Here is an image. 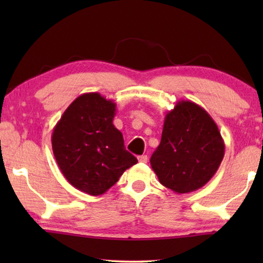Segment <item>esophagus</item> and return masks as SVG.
<instances>
[{
	"instance_id": "34e87169",
	"label": "esophagus",
	"mask_w": 263,
	"mask_h": 263,
	"mask_svg": "<svg viewBox=\"0 0 263 263\" xmlns=\"http://www.w3.org/2000/svg\"><path fill=\"white\" fill-rule=\"evenodd\" d=\"M138 160H139V161L142 162V163H146L148 161V157H147V155H140V157L138 158Z\"/></svg>"
}]
</instances>
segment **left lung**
Returning a JSON list of instances; mask_svg holds the SVG:
<instances>
[{
  "label": "left lung",
  "instance_id": "obj_1",
  "mask_svg": "<svg viewBox=\"0 0 263 263\" xmlns=\"http://www.w3.org/2000/svg\"><path fill=\"white\" fill-rule=\"evenodd\" d=\"M224 153V140L211 116L194 102L182 100L164 117L151 166L162 185L186 194L212 179Z\"/></svg>",
  "mask_w": 263,
  "mask_h": 263
}]
</instances>
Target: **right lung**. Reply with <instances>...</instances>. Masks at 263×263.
Instances as JSON below:
<instances>
[{"label":"right lung","instance_id":"obj_1","mask_svg":"<svg viewBox=\"0 0 263 263\" xmlns=\"http://www.w3.org/2000/svg\"><path fill=\"white\" fill-rule=\"evenodd\" d=\"M116 103L99 92L77 97L53 128L52 149L58 166L74 188L99 196L138 162L124 147L114 125Z\"/></svg>","mask_w":263,"mask_h":263}]
</instances>
